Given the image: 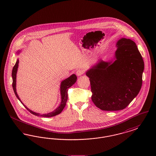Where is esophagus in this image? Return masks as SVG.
<instances>
[{
    "label": "esophagus",
    "instance_id": "34e87169",
    "mask_svg": "<svg viewBox=\"0 0 156 156\" xmlns=\"http://www.w3.org/2000/svg\"><path fill=\"white\" fill-rule=\"evenodd\" d=\"M83 71L82 70V69H78V70H77L76 71V74L77 76H81L83 74Z\"/></svg>",
    "mask_w": 156,
    "mask_h": 156
}]
</instances>
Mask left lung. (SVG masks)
Instances as JSON below:
<instances>
[{
    "mask_svg": "<svg viewBox=\"0 0 156 156\" xmlns=\"http://www.w3.org/2000/svg\"><path fill=\"white\" fill-rule=\"evenodd\" d=\"M116 45L113 62L100 60L86 73L90 83L92 101L103 111L125 109L142 85L144 61L136 43L123 38Z\"/></svg>",
    "mask_w": 156,
    "mask_h": 156,
    "instance_id": "left-lung-1",
    "label": "left lung"
}]
</instances>
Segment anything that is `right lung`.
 I'll return each instance as SVG.
<instances>
[{
    "label": "right lung",
    "mask_w": 156,
    "mask_h": 156,
    "mask_svg": "<svg viewBox=\"0 0 156 156\" xmlns=\"http://www.w3.org/2000/svg\"><path fill=\"white\" fill-rule=\"evenodd\" d=\"M18 64H19V60L17 59L16 64H15L14 67L13 68V70H12V78H13V82H12V87H13V89L14 90L15 95L16 97L17 98V99L21 102L20 98L19 96L17 94L16 92V73H17V68H18ZM77 77L75 74H73L71 76H70L69 78H67L66 80H64L63 81H62L61 83V102L59 106L54 111L52 112H50L48 114H43V115H40V113H36L34 112L31 111L30 109H29L24 104H23L21 102V103L24 106V107L30 112L31 113H32L34 115L38 116H43V117H46V118H50V117H52L54 116H56L57 115L59 114L63 110V109L64 108L66 102H67V99H68V94H67V91L69 88H70L71 87L73 86V84H74L75 82L76 81Z\"/></svg>",
    "instance_id": "add662e5"
}]
</instances>
